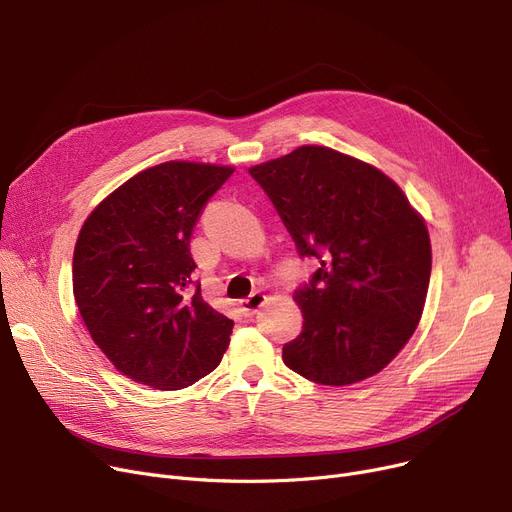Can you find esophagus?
<instances>
[{
	"mask_svg": "<svg viewBox=\"0 0 512 512\" xmlns=\"http://www.w3.org/2000/svg\"><path fill=\"white\" fill-rule=\"evenodd\" d=\"M265 301H267L265 294L253 292L249 299H242V301L238 303V309H240V313L245 315V317H251V315H255V313L265 305Z\"/></svg>",
	"mask_w": 512,
	"mask_h": 512,
	"instance_id": "34e87169",
	"label": "esophagus"
}]
</instances>
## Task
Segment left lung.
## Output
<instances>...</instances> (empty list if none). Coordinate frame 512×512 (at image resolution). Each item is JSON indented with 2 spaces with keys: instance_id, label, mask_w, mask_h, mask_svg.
Masks as SVG:
<instances>
[{
  "instance_id": "obj_1",
  "label": "left lung",
  "mask_w": 512,
  "mask_h": 512,
  "mask_svg": "<svg viewBox=\"0 0 512 512\" xmlns=\"http://www.w3.org/2000/svg\"><path fill=\"white\" fill-rule=\"evenodd\" d=\"M301 257L317 272L294 290L303 330L282 359L303 378L348 386L382 371L413 336L432 245L400 186L365 161L303 145L249 168Z\"/></svg>"
}]
</instances>
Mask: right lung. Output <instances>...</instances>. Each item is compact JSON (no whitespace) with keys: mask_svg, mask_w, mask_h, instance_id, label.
Instances as JSON below:
<instances>
[{"mask_svg":"<svg viewBox=\"0 0 512 512\" xmlns=\"http://www.w3.org/2000/svg\"><path fill=\"white\" fill-rule=\"evenodd\" d=\"M234 168L166 161L107 195L80 228L72 290L93 342L130 380L180 390L220 365L234 321L193 288L191 234Z\"/></svg>","mask_w":512,"mask_h":512,"instance_id":"add662e5","label":"right lung"}]
</instances>
